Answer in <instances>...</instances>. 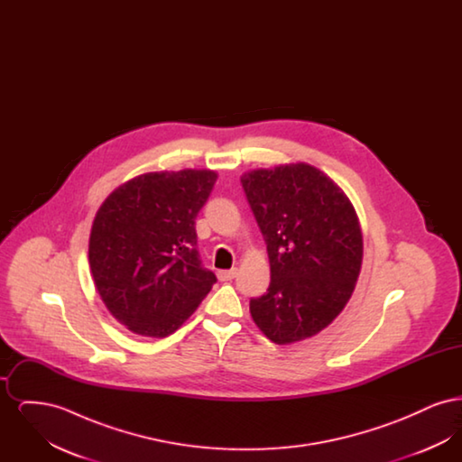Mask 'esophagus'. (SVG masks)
Masks as SVG:
<instances>
[{
	"label": "esophagus",
	"mask_w": 462,
	"mask_h": 462,
	"mask_svg": "<svg viewBox=\"0 0 462 462\" xmlns=\"http://www.w3.org/2000/svg\"><path fill=\"white\" fill-rule=\"evenodd\" d=\"M237 277V268H232V270H220L218 272V279L221 282H228V281H234Z\"/></svg>",
	"instance_id": "obj_1"
}]
</instances>
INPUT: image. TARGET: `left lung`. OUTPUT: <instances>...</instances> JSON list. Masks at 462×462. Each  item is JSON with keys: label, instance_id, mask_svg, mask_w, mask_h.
I'll return each instance as SVG.
<instances>
[{"label": "left lung", "instance_id": "left-lung-1", "mask_svg": "<svg viewBox=\"0 0 462 462\" xmlns=\"http://www.w3.org/2000/svg\"><path fill=\"white\" fill-rule=\"evenodd\" d=\"M270 260V286L251 298L256 326L277 345L315 336L341 313L362 266L352 202L320 170L298 162L241 178Z\"/></svg>", "mask_w": 462, "mask_h": 462}]
</instances>
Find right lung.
<instances>
[{
    "mask_svg": "<svg viewBox=\"0 0 462 462\" xmlns=\"http://www.w3.org/2000/svg\"><path fill=\"white\" fill-rule=\"evenodd\" d=\"M217 173L136 176L100 206L89 236V268L114 319L149 337L173 334L217 282L202 266L196 218Z\"/></svg>",
    "mask_w": 462,
    "mask_h": 462,
    "instance_id": "add662e5",
    "label": "right lung"
}]
</instances>
